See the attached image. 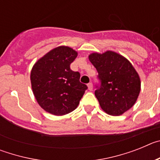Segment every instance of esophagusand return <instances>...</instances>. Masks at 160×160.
<instances>
[{"mask_svg": "<svg viewBox=\"0 0 160 160\" xmlns=\"http://www.w3.org/2000/svg\"><path fill=\"white\" fill-rule=\"evenodd\" d=\"M87 87H88V90H90V91L93 90V84L91 82L88 83V84H87Z\"/></svg>", "mask_w": 160, "mask_h": 160, "instance_id": "1", "label": "esophagus"}]
</instances>
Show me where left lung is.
Masks as SVG:
<instances>
[{
  "mask_svg": "<svg viewBox=\"0 0 160 160\" xmlns=\"http://www.w3.org/2000/svg\"><path fill=\"white\" fill-rule=\"evenodd\" d=\"M89 60L96 68L101 81L94 94L103 111L118 116L135 105L140 92V78L128 59L108 50L90 53Z\"/></svg>",
  "mask_w": 160,
  "mask_h": 160,
  "instance_id": "8db88e82",
  "label": "left lung"
}]
</instances>
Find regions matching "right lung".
Masks as SVG:
<instances>
[{"instance_id":"right-lung-1","label":"right lung","mask_w":160,"mask_h":160,"mask_svg":"<svg viewBox=\"0 0 160 160\" xmlns=\"http://www.w3.org/2000/svg\"><path fill=\"white\" fill-rule=\"evenodd\" d=\"M78 52L69 46L51 49L33 65L31 87L42 109L54 115L74 111L82 98L87 85L80 82V73L70 70Z\"/></svg>"}]
</instances>
